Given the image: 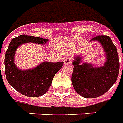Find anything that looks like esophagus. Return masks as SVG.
Returning <instances> with one entry per match:
<instances>
[{"mask_svg":"<svg viewBox=\"0 0 123 123\" xmlns=\"http://www.w3.org/2000/svg\"><path fill=\"white\" fill-rule=\"evenodd\" d=\"M64 62L65 64H70L72 63V59L70 57H66L64 60Z\"/></svg>","mask_w":123,"mask_h":123,"instance_id":"34e87169","label":"esophagus"}]
</instances>
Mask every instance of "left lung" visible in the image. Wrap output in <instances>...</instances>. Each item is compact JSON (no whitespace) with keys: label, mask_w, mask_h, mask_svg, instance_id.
<instances>
[{"label":"left lung","mask_w":123,"mask_h":123,"mask_svg":"<svg viewBox=\"0 0 123 123\" xmlns=\"http://www.w3.org/2000/svg\"><path fill=\"white\" fill-rule=\"evenodd\" d=\"M93 40L98 41L106 53L107 61L104 65L94 68L88 63L80 64V57L75 58L72 62L74 66L72 83L77 93L87 98H96L105 93L115 83L119 72L117 48L110 36L98 35L91 40Z\"/></svg>","instance_id":"8db88e82"}]
</instances>
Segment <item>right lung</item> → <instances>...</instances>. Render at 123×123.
I'll return each mask as SVG.
<instances>
[{
	"mask_svg": "<svg viewBox=\"0 0 123 123\" xmlns=\"http://www.w3.org/2000/svg\"><path fill=\"white\" fill-rule=\"evenodd\" d=\"M31 42L43 45L48 39L26 34L12 39L5 54L4 69L8 82L14 89L26 96L38 97L47 92L54 75L61 68L64 62H43L31 70H19L13 61L15 51L20 45Z\"/></svg>",
	"mask_w": 123,
	"mask_h": 123,
	"instance_id": "1",
	"label": "right lung"
}]
</instances>
